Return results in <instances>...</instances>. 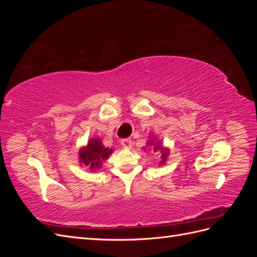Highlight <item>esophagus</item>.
<instances>
[{
  "label": "esophagus",
  "mask_w": 257,
  "mask_h": 257,
  "mask_svg": "<svg viewBox=\"0 0 257 257\" xmlns=\"http://www.w3.org/2000/svg\"><path fill=\"white\" fill-rule=\"evenodd\" d=\"M121 146L123 147V148H131L132 147V141L131 139H122L121 141Z\"/></svg>",
  "instance_id": "1"
}]
</instances>
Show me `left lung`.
<instances>
[{
	"mask_svg": "<svg viewBox=\"0 0 257 257\" xmlns=\"http://www.w3.org/2000/svg\"><path fill=\"white\" fill-rule=\"evenodd\" d=\"M148 146H150L152 148V150L154 152H158V151H161L162 152V155H161V162H160V165H163L165 164V162L167 160V157L169 154V150L166 149V148H163L161 146V143L160 142H157V139L155 138H151L149 142L147 143Z\"/></svg>",
	"mask_w": 257,
	"mask_h": 257,
	"instance_id": "obj_1",
	"label": "left lung"
}]
</instances>
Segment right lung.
Masks as SVG:
<instances>
[{
  "label": "right lung",
  "mask_w": 257,
  "mask_h": 257,
  "mask_svg": "<svg viewBox=\"0 0 257 257\" xmlns=\"http://www.w3.org/2000/svg\"><path fill=\"white\" fill-rule=\"evenodd\" d=\"M112 152V149L103 146L99 138H91L87 146L82 147L79 151V162L81 165L94 172L100 168L103 162L109 158Z\"/></svg>",
  "instance_id": "obj_1"
}]
</instances>
